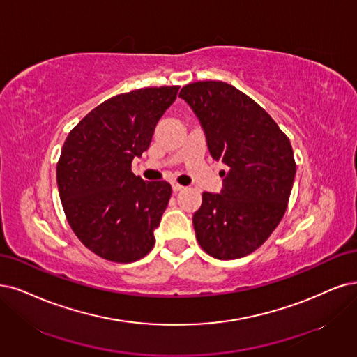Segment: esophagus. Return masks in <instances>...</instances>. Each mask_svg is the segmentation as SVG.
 <instances>
[{
  "label": "esophagus",
  "mask_w": 357,
  "mask_h": 357,
  "mask_svg": "<svg viewBox=\"0 0 357 357\" xmlns=\"http://www.w3.org/2000/svg\"><path fill=\"white\" fill-rule=\"evenodd\" d=\"M183 188H185V187H182V185H179V183H176V182H174V183H172V190H174V192H179V191H182Z\"/></svg>",
  "instance_id": "esophagus-1"
}]
</instances>
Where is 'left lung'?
Instances as JSON below:
<instances>
[{"instance_id": "obj_1", "label": "left lung", "mask_w": 357, "mask_h": 357, "mask_svg": "<svg viewBox=\"0 0 357 357\" xmlns=\"http://www.w3.org/2000/svg\"><path fill=\"white\" fill-rule=\"evenodd\" d=\"M179 97L199 117L210 154L228 166L220 194L203 192L192 216L207 255L234 260L253 253L281 222L291 194V142L260 105L220 81L185 85Z\"/></svg>"}]
</instances>
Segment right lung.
I'll use <instances>...</instances> for the list:
<instances>
[{"mask_svg": "<svg viewBox=\"0 0 357 357\" xmlns=\"http://www.w3.org/2000/svg\"><path fill=\"white\" fill-rule=\"evenodd\" d=\"M179 86L141 88L105 100L64 141L57 163L63 210L81 243L97 256L130 263L151 252L154 229L167 207L166 181L132 174L149 150L155 125Z\"/></svg>", "mask_w": 357, "mask_h": 357, "instance_id": "add662e5", "label": "right lung"}]
</instances>
